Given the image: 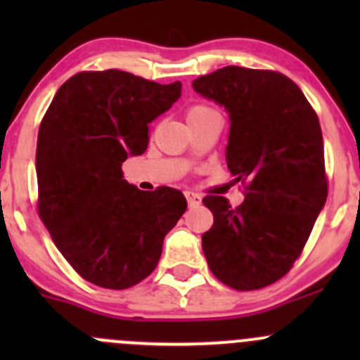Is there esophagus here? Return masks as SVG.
Masks as SVG:
<instances>
[{
  "label": "esophagus",
  "instance_id": "1",
  "mask_svg": "<svg viewBox=\"0 0 360 360\" xmlns=\"http://www.w3.org/2000/svg\"><path fill=\"white\" fill-rule=\"evenodd\" d=\"M186 198H188V203H190L191 207L193 205H198V203L202 202V197L198 193H193V191H186Z\"/></svg>",
  "mask_w": 360,
  "mask_h": 360
}]
</instances>
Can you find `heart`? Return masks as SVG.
I'll return each mask as SVG.
<instances>
[{"mask_svg":"<svg viewBox=\"0 0 360 360\" xmlns=\"http://www.w3.org/2000/svg\"><path fill=\"white\" fill-rule=\"evenodd\" d=\"M209 112H214V110L210 106H207V104H193V106L188 108L186 118H188V122H190V120L200 118V116L209 115Z\"/></svg>","mask_w":360,"mask_h":360,"instance_id":"b5f03b06","label":"heart"}]
</instances>
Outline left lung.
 <instances>
[{"instance_id":"1","label":"left lung","mask_w":360,"mask_h":360,"mask_svg":"<svg viewBox=\"0 0 360 360\" xmlns=\"http://www.w3.org/2000/svg\"><path fill=\"white\" fill-rule=\"evenodd\" d=\"M230 115L226 163L244 202L207 195L214 224L202 235L217 281L256 291L281 281L301 256L328 198L319 116L300 86L278 71L226 66L193 82Z\"/></svg>"}]
</instances>
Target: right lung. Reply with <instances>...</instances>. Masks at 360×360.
<instances>
[{
  "label": "right lung",
  "mask_w": 360,
  "mask_h": 360,
  "mask_svg": "<svg viewBox=\"0 0 360 360\" xmlns=\"http://www.w3.org/2000/svg\"><path fill=\"white\" fill-rule=\"evenodd\" d=\"M179 96V82L82 71L63 83L39 123L38 216L72 270L99 288L144 281L186 210L179 190L141 191L122 170L130 155L148 150V125Z\"/></svg>",
  "instance_id": "1"
}]
</instances>
